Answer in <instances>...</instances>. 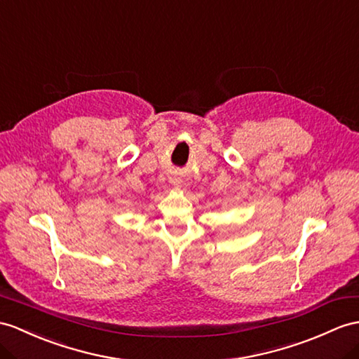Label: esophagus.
I'll list each match as a JSON object with an SVG mask.
<instances>
[{
  "label": "esophagus",
  "mask_w": 359,
  "mask_h": 359,
  "mask_svg": "<svg viewBox=\"0 0 359 359\" xmlns=\"http://www.w3.org/2000/svg\"><path fill=\"white\" fill-rule=\"evenodd\" d=\"M170 182H172V184H175V186H181V178L170 177Z\"/></svg>",
  "instance_id": "obj_1"
}]
</instances>
